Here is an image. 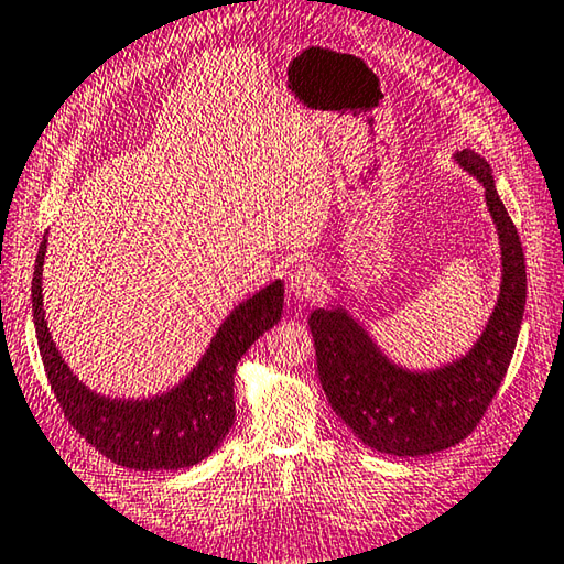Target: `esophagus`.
Wrapping results in <instances>:
<instances>
[{
	"instance_id": "34e87169",
	"label": "esophagus",
	"mask_w": 564,
	"mask_h": 564,
	"mask_svg": "<svg viewBox=\"0 0 564 564\" xmlns=\"http://www.w3.org/2000/svg\"><path fill=\"white\" fill-rule=\"evenodd\" d=\"M323 289V273H319L311 263H303L289 273V291L297 301H311Z\"/></svg>"
}]
</instances>
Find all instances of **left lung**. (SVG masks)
Segmentation results:
<instances>
[{
	"label": "left lung",
	"mask_w": 564,
	"mask_h": 564,
	"mask_svg": "<svg viewBox=\"0 0 564 564\" xmlns=\"http://www.w3.org/2000/svg\"><path fill=\"white\" fill-rule=\"evenodd\" d=\"M452 159L484 185L499 235V295L477 341L440 367L411 369L386 355L345 305L315 307L307 317L317 377L333 411L364 445L393 457L433 455L477 427L506 377L523 323L525 259L489 163L474 149L455 151Z\"/></svg>",
	"instance_id": "1"
}]
</instances>
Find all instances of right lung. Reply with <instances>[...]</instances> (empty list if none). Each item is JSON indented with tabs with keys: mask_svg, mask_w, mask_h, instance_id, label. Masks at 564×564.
<instances>
[{
	"mask_svg": "<svg viewBox=\"0 0 564 564\" xmlns=\"http://www.w3.org/2000/svg\"><path fill=\"white\" fill-rule=\"evenodd\" d=\"M46 247L48 231L39 247L31 281L33 325L51 389L70 425L107 459L139 471L193 467L213 455L237 415L239 359L283 315V281L275 279L237 303L209 339L205 355L169 391L119 399L85 386L55 347L43 307Z\"/></svg>",
	"mask_w": 564,
	"mask_h": 564,
	"instance_id": "add662e5",
	"label": "right lung"
}]
</instances>
